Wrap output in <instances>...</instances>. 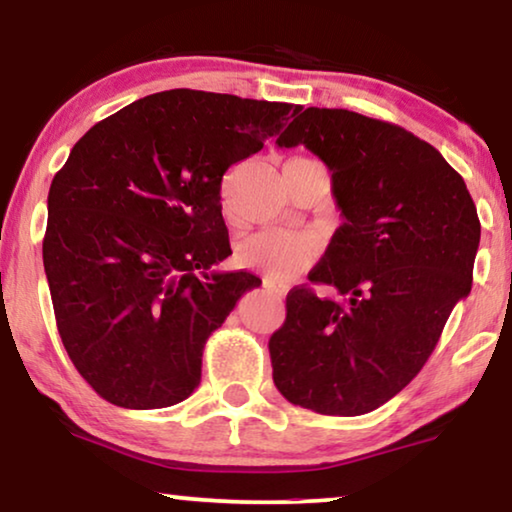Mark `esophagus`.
<instances>
[{
    "label": "esophagus",
    "instance_id": "obj_1",
    "mask_svg": "<svg viewBox=\"0 0 512 512\" xmlns=\"http://www.w3.org/2000/svg\"><path fill=\"white\" fill-rule=\"evenodd\" d=\"M263 289L268 291L270 296H275V298H284V293H286L284 286H279V284H275V282H270V279H263Z\"/></svg>",
    "mask_w": 512,
    "mask_h": 512
}]
</instances>
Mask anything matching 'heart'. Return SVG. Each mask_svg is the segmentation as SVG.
Instances as JSON below:
<instances>
[{
  "mask_svg": "<svg viewBox=\"0 0 512 512\" xmlns=\"http://www.w3.org/2000/svg\"><path fill=\"white\" fill-rule=\"evenodd\" d=\"M317 242L307 235L282 228H265L244 237L235 249V261L242 268L258 270L272 282H286L317 261Z\"/></svg>",
  "mask_w": 512,
  "mask_h": 512,
  "instance_id": "1",
  "label": "heart"
}]
</instances>
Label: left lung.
I'll use <instances>...</instances> for the list:
<instances>
[{
	"instance_id": "left-lung-1",
	"label": "left lung",
	"mask_w": 512,
	"mask_h": 512,
	"mask_svg": "<svg viewBox=\"0 0 512 512\" xmlns=\"http://www.w3.org/2000/svg\"><path fill=\"white\" fill-rule=\"evenodd\" d=\"M298 144L331 170L342 216L310 282L345 300L307 286L286 296L268 345L272 380L300 408L366 415L408 387L471 293L478 209L450 163L394 123L310 107L277 139Z\"/></svg>"
}]
</instances>
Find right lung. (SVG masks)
<instances>
[{"mask_svg":"<svg viewBox=\"0 0 512 512\" xmlns=\"http://www.w3.org/2000/svg\"><path fill=\"white\" fill-rule=\"evenodd\" d=\"M298 111L177 88L74 144L48 191L44 270L62 345L104 401L170 408L198 387L207 338L261 286L216 270L233 254L223 174Z\"/></svg>","mask_w":512,"mask_h":512,"instance_id":"right-lung-1","label":"right lung"}]
</instances>
